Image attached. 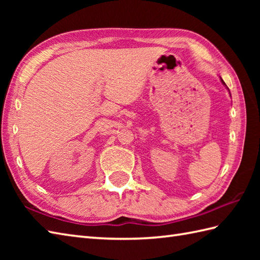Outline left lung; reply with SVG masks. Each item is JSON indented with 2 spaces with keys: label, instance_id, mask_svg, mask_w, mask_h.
Instances as JSON below:
<instances>
[{
  "label": "left lung",
  "instance_id": "1",
  "mask_svg": "<svg viewBox=\"0 0 260 260\" xmlns=\"http://www.w3.org/2000/svg\"><path fill=\"white\" fill-rule=\"evenodd\" d=\"M222 82H223V81H222ZM223 84H224V82H223Z\"/></svg>",
  "mask_w": 260,
  "mask_h": 260
}]
</instances>
